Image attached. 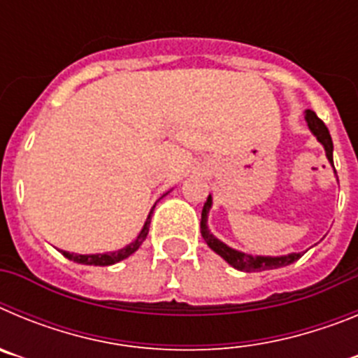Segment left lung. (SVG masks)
I'll return each instance as SVG.
<instances>
[{
	"label": "left lung",
	"instance_id": "obj_1",
	"mask_svg": "<svg viewBox=\"0 0 358 358\" xmlns=\"http://www.w3.org/2000/svg\"><path fill=\"white\" fill-rule=\"evenodd\" d=\"M305 120L308 123V129L312 131V134L317 138L319 143L324 147L327 152V157L330 161V164L334 166V141H331V136L328 132V127L322 123V120H319V116L315 115L314 110L306 109L305 110ZM211 208V195H208L206 202H204V208H202V218H201V233L204 242L217 252L218 256H222L224 260L231 265V267L243 271V273H256V271H267V268H280L285 267V265L294 264L296 260L301 258V252H290L287 256H252L245 255V252H240L236 249H231L229 245H226L224 242H220L218 238H215L213 235L208 229V213H210Z\"/></svg>",
	"mask_w": 358,
	"mask_h": 358
}]
</instances>
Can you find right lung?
Segmentation results:
<instances>
[{"instance_id": "obj_1", "label": "right lung", "mask_w": 358, "mask_h": 358, "mask_svg": "<svg viewBox=\"0 0 358 358\" xmlns=\"http://www.w3.org/2000/svg\"><path fill=\"white\" fill-rule=\"evenodd\" d=\"M154 208H156V206H154ZM154 208H152L150 213H148L147 222H145L143 229L140 231V235L136 236L134 242H131V243H129V245H125V248H123V249H118V251H115V252H103V255H77V252H68V251H62V255H64L66 258H68V260L77 262V264L102 265V267H106V265L118 264V262L125 260V258H129V256H131L132 252L138 251L141 243H143V240L147 238L148 226H150V218H152V211H154Z\"/></svg>"}]
</instances>
